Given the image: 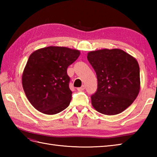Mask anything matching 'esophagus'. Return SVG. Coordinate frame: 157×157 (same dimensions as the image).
I'll return each instance as SVG.
<instances>
[{"mask_svg": "<svg viewBox=\"0 0 157 157\" xmlns=\"http://www.w3.org/2000/svg\"><path fill=\"white\" fill-rule=\"evenodd\" d=\"M84 89H85V86L84 85H82L81 87L78 88V90L79 91V92H82L83 90H84Z\"/></svg>", "mask_w": 157, "mask_h": 157, "instance_id": "esophagus-1", "label": "esophagus"}]
</instances>
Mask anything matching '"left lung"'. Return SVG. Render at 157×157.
Segmentation results:
<instances>
[{
	"label": "left lung",
	"mask_w": 157,
	"mask_h": 157,
	"mask_svg": "<svg viewBox=\"0 0 157 157\" xmlns=\"http://www.w3.org/2000/svg\"><path fill=\"white\" fill-rule=\"evenodd\" d=\"M88 60L96 73L97 90L92 105L104 115H114L131 105L140 91V67L137 61L121 49L91 51Z\"/></svg>",
	"instance_id": "obj_1"
}]
</instances>
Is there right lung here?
<instances>
[{
    "label": "right lung",
    "mask_w": 157,
    "mask_h": 157,
    "mask_svg": "<svg viewBox=\"0 0 157 157\" xmlns=\"http://www.w3.org/2000/svg\"><path fill=\"white\" fill-rule=\"evenodd\" d=\"M79 55L78 50L48 46L29 56L23 73L22 85L28 101L36 110L55 115L69 105L72 92L67 69Z\"/></svg>",
    "instance_id": "right-lung-1"
}]
</instances>
